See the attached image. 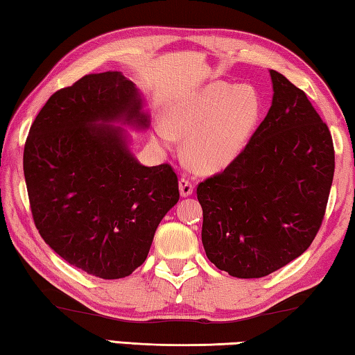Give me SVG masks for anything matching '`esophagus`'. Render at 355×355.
<instances>
[{"label":"esophagus","mask_w":355,"mask_h":355,"mask_svg":"<svg viewBox=\"0 0 355 355\" xmlns=\"http://www.w3.org/2000/svg\"><path fill=\"white\" fill-rule=\"evenodd\" d=\"M178 188H180V196L182 197H189L194 191V184H192L188 178H182L178 182Z\"/></svg>","instance_id":"esophagus-1"}]
</instances>
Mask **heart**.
Instances as JSON below:
<instances>
[{
  "mask_svg": "<svg viewBox=\"0 0 355 355\" xmlns=\"http://www.w3.org/2000/svg\"><path fill=\"white\" fill-rule=\"evenodd\" d=\"M261 114L258 92L249 84L214 81L167 106L166 125L156 127L163 146L183 141V159L199 173L227 169L241 156Z\"/></svg>",
  "mask_w": 355,
  "mask_h": 355,
  "instance_id": "b5f03b06",
  "label": "heart"
}]
</instances>
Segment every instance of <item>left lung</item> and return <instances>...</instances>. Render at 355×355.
<instances>
[{"instance_id":"obj_1","label":"left lung","mask_w":355,"mask_h":355,"mask_svg":"<svg viewBox=\"0 0 355 355\" xmlns=\"http://www.w3.org/2000/svg\"><path fill=\"white\" fill-rule=\"evenodd\" d=\"M269 75L272 103L248 147L197 188L208 260L238 279L264 277L310 248L334 180L327 125L300 89Z\"/></svg>"}]
</instances>
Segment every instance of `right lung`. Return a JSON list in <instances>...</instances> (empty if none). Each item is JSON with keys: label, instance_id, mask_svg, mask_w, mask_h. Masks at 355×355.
Returning <instances> with one entry per match:
<instances>
[{"label": "right lung", "instance_id": "1", "mask_svg": "<svg viewBox=\"0 0 355 355\" xmlns=\"http://www.w3.org/2000/svg\"><path fill=\"white\" fill-rule=\"evenodd\" d=\"M146 98L120 71L86 75L35 117L23 171L35 227L71 266L127 277L146 261L159 222L180 199L169 164L147 167L127 131H146Z\"/></svg>", "mask_w": 355, "mask_h": 355}]
</instances>
